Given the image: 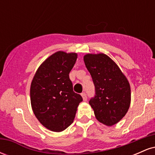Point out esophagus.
<instances>
[{"label": "esophagus", "instance_id": "esophagus-1", "mask_svg": "<svg viewBox=\"0 0 155 155\" xmlns=\"http://www.w3.org/2000/svg\"><path fill=\"white\" fill-rule=\"evenodd\" d=\"M81 96H82L83 100L84 101H86L87 99V94L85 93V92H82V93H81Z\"/></svg>", "mask_w": 155, "mask_h": 155}]
</instances>
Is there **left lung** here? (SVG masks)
Segmentation results:
<instances>
[{
  "label": "left lung",
  "instance_id": "left-lung-1",
  "mask_svg": "<svg viewBox=\"0 0 155 155\" xmlns=\"http://www.w3.org/2000/svg\"><path fill=\"white\" fill-rule=\"evenodd\" d=\"M84 61L95 85V96L89 104L99 122L114 125L129 109L131 92L128 81L107 55L88 54Z\"/></svg>",
  "mask_w": 155,
  "mask_h": 155
}]
</instances>
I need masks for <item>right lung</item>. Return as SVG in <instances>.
<instances>
[{
    "mask_svg": "<svg viewBox=\"0 0 155 155\" xmlns=\"http://www.w3.org/2000/svg\"><path fill=\"white\" fill-rule=\"evenodd\" d=\"M77 59L76 53L58 51L38 68L31 86L34 114L45 127L60 132L74 122L79 103L83 101L73 90L69 73Z\"/></svg>",
    "mask_w": 155,
    "mask_h": 155,
    "instance_id": "add662e5",
    "label": "right lung"
}]
</instances>
